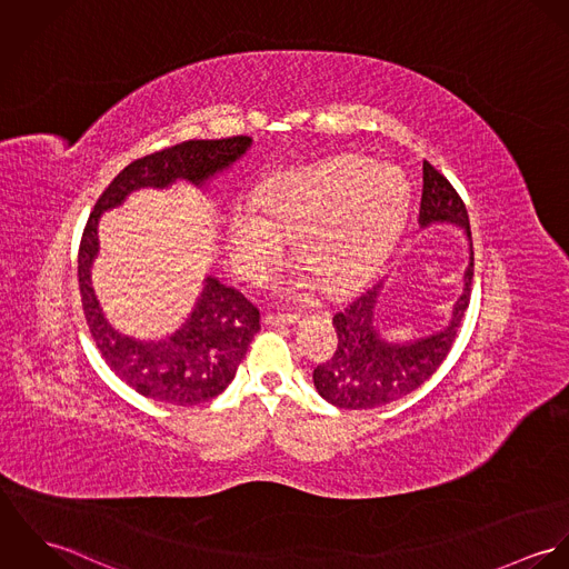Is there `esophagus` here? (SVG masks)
I'll return each mask as SVG.
<instances>
[{
  "label": "esophagus",
  "mask_w": 569,
  "mask_h": 569,
  "mask_svg": "<svg viewBox=\"0 0 569 569\" xmlns=\"http://www.w3.org/2000/svg\"><path fill=\"white\" fill-rule=\"evenodd\" d=\"M296 320H298L296 313H276V311H269V313L264 316V322L271 326L293 325Z\"/></svg>",
  "instance_id": "34e87169"
}]
</instances>
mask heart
<instances>
[{
    "label": "heart",
    "mask_w": 569,
    "mask_h": 569,
    "mask_svg": "<svg viewBox=\"0 0 569 569\" xmlns=\"http://www.w3.org/2000/svg\"><path fill=\"white\" fill-rule=\"evenodd\" d=\"M409 206L407 179L395 168L363 158L291 170L273 177L256 203H239L228 221L230 256L237 269L260 280L287 256L298 237V258L322 282L326 293L341 296L383 262L401 234ZM293 291L311 289L298 278Z\"/></svg>",
    "instance_id": "heart-1"
}]
</instances>
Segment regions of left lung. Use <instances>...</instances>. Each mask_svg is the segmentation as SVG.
Returning a JSON list of instances; mask_svg holds the SVG:
<instances>
[{
	"label": "left lung",
	"mask_w": 569,
	"mask_h": 569,
	"mask_svg": "<svg viewBox=\"0 0 569 569\" xmlns=\"http://www.w3.org/2000/svg\"><path fill=\"white\" fill-rule=\"evenodd\" d=\"M436 221L462 226L471 244L469 267L465 271V291L453 307L449 325L440 332L411 343H388L375 326V307L381 282L368 287L332 316L337 348L328 361L313 370V383L328 403L341 409H375L399 401L420 388L449 355L471 300L473 243L462 197L440 170L422 162L418 223L425 228Z\"/></svg>",
	"instance_id": "8db88e82"
}]
</instances>
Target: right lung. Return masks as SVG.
I'll use <instances>...</instances> for the list:
<instances>
[{
  "label": "right lung",
  "instance_id": "add662e5",
  "mask_svg": "<svg viewBox=\"0 0 569 569\" xmlns=\"http://www.w3.org/2000/svg\"><path fill=\"white\" fill-rule=\"evenodd\" d=\"M251 138L188 140L129 163L98 197L79 247V287L89 332L109 368L136 392L170 406H199L219 397L234 379L260 311L241 291L206 278V287L188 322L162 341H136L104 320L91 289L89 269L98 251L96 226L104 210L120 206L138 188H163L174 179L201 186L214 172L237 162Z\"/></svg>",
  "mask_w": 569,
  "mask_h": 569
}]
</instances>
